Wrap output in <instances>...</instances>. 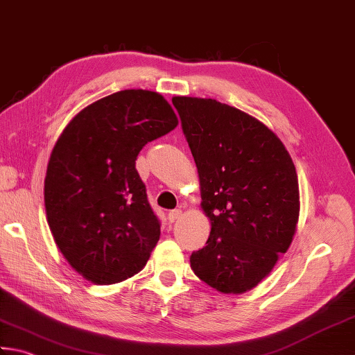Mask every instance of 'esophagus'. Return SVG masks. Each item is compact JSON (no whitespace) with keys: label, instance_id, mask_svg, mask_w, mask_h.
<instances>
[{"label":"esophagus","instance_id":"esophagus-1","mask_svg":"<svg viewBox=\"0 0 355 355\" xmlns=\"http://www.w3.org/2000/svg\"><path fill=\"white\" fill-rule=\"evenodd\" d=\"M180 216H182V210H180V209H175V210L168 211V220H170V223H175V220L179 219Z\"/></svg>","mask_w":355,"mask_h":355}]
</instances>
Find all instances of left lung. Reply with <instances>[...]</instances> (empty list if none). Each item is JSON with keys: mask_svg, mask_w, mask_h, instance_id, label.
I'll list each match as a JSON object with an SVG mask.
<instances>
[{"mask_svg": "<svg viewBox=\"0 0 355 355\" xmlns=\"http://www.w3.org/2000/svg\"><path fill=\"white\" fill-rule=\"evenodd\" d=\"M195 157L211 232L191 253L195 275L216 291H250L273 269L295 235V165L266 125L211 98L173 97Z\"/></svg>", "mask_w": 355, "mask_h": 355, "instance_id": "obj_1", "label": "left lung"}]
</instances>
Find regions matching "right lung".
I'll use <instances>...</instances> for the list:
<instances>
[{
    "mask_svg": "<svg viewBox=\"0 0 355 355\" xmlns=\"http://www.w3.org/2000/svg\"><path fill=\"white\" fill-rule=\"evenodd\" d=\"M176 125L157 92L125 89L86 106L58 137L44 179L46 215L60 252L89 282H123L148 261L160 220L136 159Z\"/></svg>",
    "mask_w": 355,
    "mask_h": 355,
    "instance_id": "1",
    "label": "right lung"
}]
</instances>
